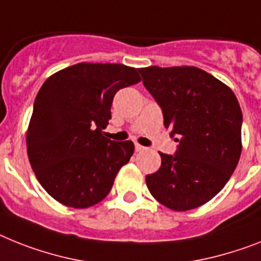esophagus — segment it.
<instances>
[{
	"mask_svg": "<svg viewBox=\"0 0 261 261\" xmlns=\"http://www.w3.org/2000/svg\"><path fill=\"white\" fill-rule=\"evenodd\" d=\"M144 150H146V147H143V146H141V144L135 143V151H137V152H141V151H144Z\"/></svg>",
	"mask_w": 261,
	"mask_h": 261,
	"instance_id": "34e87169",
	"label": "esophagus"
}]
</instances>
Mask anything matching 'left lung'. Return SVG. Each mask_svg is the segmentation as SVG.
Segmentation results:
<instances>
[{
	"label": "left lung",
	"instance_id": "left-lung-1",
	"mask_svg": "<svg viewBox=\"0 0 261 261\" xmlns=\"http://www.w3.org/2000/svg\"><path fill=\"white\" fill-rule=\"evenodd\" d=\"M179 142L146 176L151 195L172 211L198 208L222 191L242 154V109L225 83L195 66L139 69Z\"/></svg>",
	"mask_w": 261,
	"mask_h": 261
}]
</instances>
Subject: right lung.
I'll list each match as a JSON object with an SVG mask.
<instances>
[{
	"label": "right lung",
	"instance_id": "right-lung-1",
	"mask_svg": "<svg viewBox=\"0 0 261 261\" xmlns=\"http://www.w3.org/2000/svg\"><path fill=\"white\" fill-rule=\"evenodd\" d=\"M141 81L126 65L81 62L39 89L26 133L28 156L41 186L61 204L89 208L109 195L134 143L110 141L102 130L118 90Z\"/></svg>",
	"mask_w": 261,
	"mask_h": 261
}]
</instances>
